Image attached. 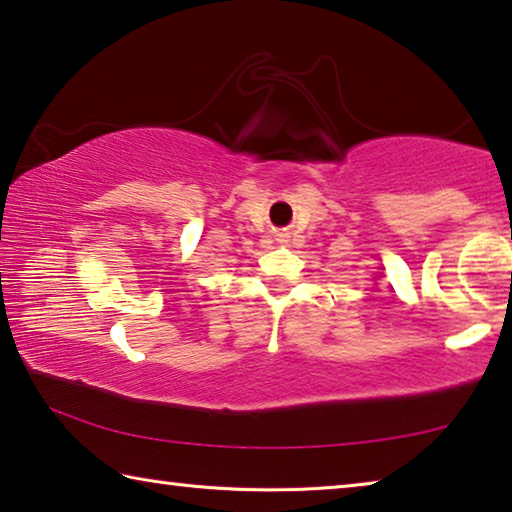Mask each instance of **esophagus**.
Wrapping results in <instances>:
<instances>
[{
  "label": "esophagus",
  "instance_id": "1",
  "mask_svg": "<svg viewBox=\"0 0 512 512\" xmlns=\"http://www.w3.org/2000/svg\"><path fill=\"white\" fill-rule=\"evenodd\" d=\"M280 237H284V235H280ZM280 241H284V239H280Z\"/></svg>",
  "mask_w": 512,
  "mask_h": 512
}]
</instances>
